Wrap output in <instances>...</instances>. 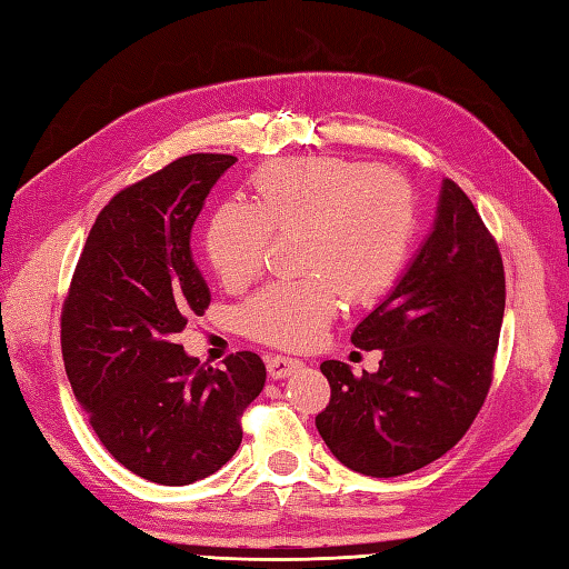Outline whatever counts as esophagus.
Instances as JSON below:
<instances>
[{"mask_svg":"<svg viewBox=\"0 0 569 569\" xmlns=\"http://www.w3.org/2000/svg\"><path fill=\"white\" fill-rule=\"evenodd\" d=\"M300 367V361L298 359H293V357H283V355H271V357H266V369H269V377L271 379H286V377H291L293 371H298Z\"/></svg>","mask_w":569,"mask_h":569,"instance_id":"34e87169","label":"esophagus"}]
</instances>
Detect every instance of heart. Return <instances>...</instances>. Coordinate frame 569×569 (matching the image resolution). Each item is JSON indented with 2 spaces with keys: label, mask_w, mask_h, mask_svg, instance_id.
I'll list each match as a JSON object with an SVG mask.
<instances>
[{
  "label": "heart",
  "mask_w": 569,
  "mask_h": 569,
  "mask_svg": "<svg viewBox=\"0 0 569 569\" xmlns=\"http://www.w3.org/2000/svg\"><path fill=\"white\" fill-rule=\"evenodd\" d=\"M253 204L214 210L204 249L224 286L257 278L271 232H300V281H276L239 310L241 328L266 345H316L340 310L393 283L416 232L413 192L398 176L345 159H281L251 180Z\"/></svg>",
  "instance_id": "b5f03b06"
}]
</instances>
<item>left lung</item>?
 Listing matches in <instances>:
<instances>
[{
    "mask_svg": "<svg viewBox=\"0 0 569 569\" xmlns=\"http://www.w3.org/2000/svg\"><path fill=\"white\" fill-rule=\"evenodd\" d=\"M506 306L503 263L475 204L442 180L428 237L352 332L381 349L357 379L328 359L330 406L316 418L330 452L367 477H401L459 442L485 403Z\"/></svg>",
    "mask_w": 569,
    "mask_h": 569,
    "instance_id": "1",
    "label": "left lung"
}]
</instances>
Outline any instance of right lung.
<instances>
[{
  "instance_id": "obj_1",
  "label": "right lung",
  "mask_w": 569,
  "mask_h": 569,
  "mask_svg": "<svg viewBox=\"0 0 569 569\" xmlns=\"http://www.w3.org/2000/svg\"><path fill=\"white\" fill-rule=\"evenodd\" d=\"M234 156L192 153L119 192L94 220L60 322L66 373L119 465L163 487L214 475L266 383L253 352L200 367L176 345L210 306L190 234Z\"/></svg>"
}]
</instances>
